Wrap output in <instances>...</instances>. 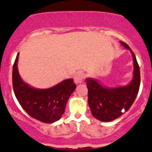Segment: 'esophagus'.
I'll use <instances>...</instances> for the list:
<instances>
[{
  "mask_svg": "<svg viewBox=\"0 0 152 152\" xmlns=\"http://www.w3.org/2000/svg\"><path fill=\"white\" fill-rule=\"evenodd\" d=\"M83 75L82 73L81 72H78L75 74L74 76V81L75 83H81L82 81H83Z\"/></svg>",
  "mask_w": 152,
  "mask_h": 152,
  "instance_id": "obj_1",
  "label": "esophagus"
}]
</instances>
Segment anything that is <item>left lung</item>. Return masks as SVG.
<instances>
[{
	"instance_id": "obj_1",
	"label": "left lung",
	"mask_w": 152,
	"mask_h": 152,
	"mask_svg": "<svg viewBox=\"0 0 152 152\" xmlns=\"http://www.w3.org/2000/svg\"><path fill=\"white\" fill-rule=\"evenodd\" d=\"M119 42L129 50L133 58L132 81L125 86L109 87L103 85L96 78H86L88 103L91 114L96 119L104 122L113 121L126 112L137 98L140 86V70L135 55L126 43Z\"/></svg>"
}]
</instances>
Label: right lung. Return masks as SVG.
I'll use <instances>...</instances> for the list:
<instances>
[{
    "mask_svg": "<svg viewBox=\"0 0 152 152\" xmlns=\"http://www.w3.org/2000/svg\"><path fill=\"white\" fill-rule=\"evenodd\" d=\"M17 54L12 73L14 94L19 104L31 117L50 124L61 118L69 97L76 86L73 78H68L48 88H37L23 81L18 69Z\"/></svg>",
    "mask_w": 152,
    "mask_h": 152,
    "instance_id": "add662e5",
    "label": "right lung"
}]
</instances>
